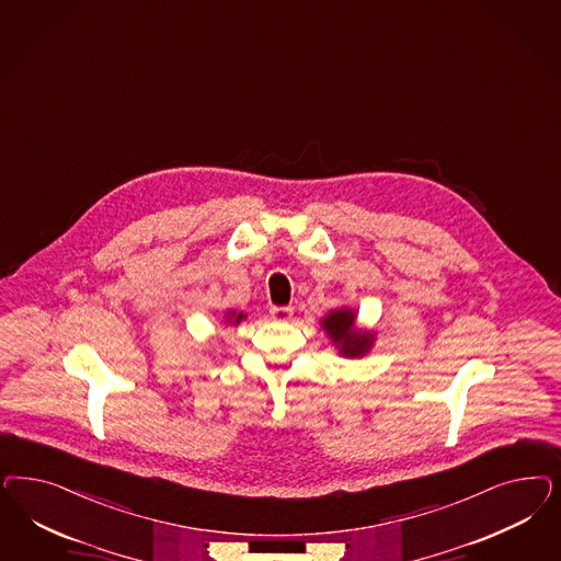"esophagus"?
Masks as SVG:
<instances>
[{
    "instance_id": "1",
    "label": "esophagus",
    "mask_w": 561,
    "mask_h": 561,
    "mask_svg": "<svg viewBox=\"0 0 561 561\" xmlns=\"http://www.w3.org/2000/svg\"><path fill=\"white\" fill-rule=\"evenodd\" d=\"M271 316L274 320H278V322H287V320H290V316H293V309L272 306Z\"/></svg>"
}]
</instances>
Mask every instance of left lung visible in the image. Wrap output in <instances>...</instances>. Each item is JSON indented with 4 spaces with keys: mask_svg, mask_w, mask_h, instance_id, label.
<instances>
[{
    "mask_svg": "<svg viewBox=\"0 0 561 561\" xmlns=\"http://www.w3.org/2000/svg\"><path fill=\"white\" fill-rule=\"evenodd\" d=\"M332 343L341 344V353L346 357L365 355L371 346V334L355 330V313L351 309H336L322 320Z\"/></svg>",
    "mask_w": 561,
    "mask_h": 561,
    "instance_id": "8db88e82",
    "label": "left lung"
}]
</instances>
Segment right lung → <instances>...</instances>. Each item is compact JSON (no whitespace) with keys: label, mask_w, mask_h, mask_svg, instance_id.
Masks as SVG:
<instances>
[{"label":"right lung","mask_w":561,"mask_h":561,"mask_svg":"<svg viewBox=\"0 0 561 561\" xmlns=\"http://www.w3.org/2000/svg\"><path fill=\"white\" fill-rule=\"evenodd\" d=\"M241 318H243V316H241V313H239V316H236V311H233V313H231V318H229V320H233V324H239V322H241Z\"/></svg>","instance_id":"1"}]
</instances>
